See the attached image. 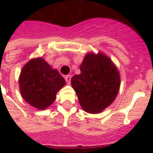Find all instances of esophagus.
Here are the masks:
<instances>
[{
    "label": "esophagus",
    "mask_w": 153,
    "mask_h": 153,
    "mask_svg": "<svg viewBox=\"0 0 153 153\" xmlns=\"http://www.w3.org/2000/svg\"><path fill=\"white\" fill-rule=\"evenodd\" d=\"M65 81H66V83L68 84H70V80H71V75H66V76L65 77Z\"/></svg>",
    "instance_id": "34e87169"
}]
</instances>
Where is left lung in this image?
Segmentation results:
<instances>
[{"label": "left lung", "mask_w": 153, "mask_h": 153, "mask_svg": "<svg viewBox=\"0 0 153 153\" xmlns=\"http://www.w3.org/2000/svg\"><path fill=\"white\" fill-rule=\"evenodd\" d=\"M80 71L71 79L79 104L86 112H101L118 94L120 85L118 70L106 55L90 52L80 65Z\"/></svg>", "instance_id": "1"}]
</instances>
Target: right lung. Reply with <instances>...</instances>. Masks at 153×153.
<instances>
[{"instance_id":"right-lung-1","label":"right lung","mask_w":153,"mask_h":153,"mask_svg":"<svg viewBox=\"0 0 153 153\" xmlns=\"http://www.w3.org/2000/svg\"><path fill=\"white\" fill-rule=\"evenodd\" d=\"M22 97L32 106L45 110L56 100L65 80L44 59H32L23 67L19 79Z\"/></svg>"}]
</instances>
